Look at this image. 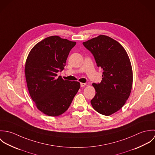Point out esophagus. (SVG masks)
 Listing matches in <instances>:
<instances>
[{
	"mask_svg": "<svg viewBox=\"0 0 155 155\" xmlns=\"http://www.w3.org/2000/svg\"><path fill=\"white\" fill-rule=\"evenodd\" d=\"M86 85L85 83H81V87H84Z\"/></svg>",
	"mask_w": 155,
	"mask_h": 155,
	"instance_id": "obj_1",
	"label": "esophagus"
}]
</instances>
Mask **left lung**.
<instances>
[{
    "label": "left lung",
    "mask_w": 155,
    "mask_h": 155,
    "mask_svg": "<svg viewBox=\"0 0 155 155\" xmlns=\"http://www.w3.org/2000/svg\"><path fill=\"white\" fill-rule=\"evenodd\" d=\"M103 70L102 81L93 84L95 95L91 100L95 110L109 116L120 110L128 100L133 85V70L124 47L105 35L83 42Z\"/></svg>",
    "instance_id": "left-lung-1"
}]
</instances>
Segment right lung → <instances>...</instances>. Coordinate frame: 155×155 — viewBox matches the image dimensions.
I'll return each mask as SVG.
<instances>
[{
	"instance_id": "1",
	"label": "right lung",
	"mask_w": 155,
	"mask_h": 155,
	"mask_svg": "<svg viewBox=\"0 0 155 155\" xmlns=\"http://www.w3.org/2000/svg\"><path fill=\"white\" fill-rule=\"evenodd\" d=\"M76 44L57 36L48 37L36 45L27 57L25 74L29 94L37 108L48 116L64 113L80 88L79 82L57 77Z\"/></svg>"
}]
</instances>
